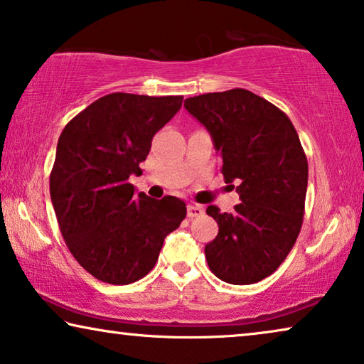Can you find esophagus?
<instances>
[{"label":"esophagus","mask_w":364,"mask_h":364,"mask_svg":"<svg viewBox=\"0 0 364 364\" xmlns=\"http://www.w3.org/2000/svg\"><path fill=\"white\" fill-rule=\"evenodd\" d=\"M204 214V210H203V208H200V205H198V204H189L188 205V217H199V215H203Z\"/></svg>","instance_id":"obj_1"}]
</instances>
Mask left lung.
Listing matches in <instances>:
<instances>
[{
	"label": "left lung",
	"mask_w": 364,
	"mask_h": 364,
	"mask_svg": "<svg viewBox=\"0 0 364 364\" xmlns=\"http://www.w3.org/2000/svg\"><path fill=\"white\" fill-rule=\"evenodd\" d=\"M184 107L208 129L224 180L240 196L232 214L205 209L219 225L204 248L209 268L225 283H258L279 268L302 227L309 168L299 135L283 111L243 88L188 97Z\"/></svg>",
	"instance_id": "obj_1"
}]
</instances>
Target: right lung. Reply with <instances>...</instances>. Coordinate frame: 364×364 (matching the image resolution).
<instances>
[{"instance_id":"obj_1","label":"right lung","mask_w":364,"mask_h":364,"mask_svg":"<svg viewBox=\"0 0 364 364\" xmlns=\"http://www.w3.org/2000/svg\"><path fill=\"white\" fill-rule=\"evenodd\" d=\"M183 96L111 93L62 130L50 173L58 227L75 259L102 283L130 284L155 267L186 204L135 194L151 139L180 111Z\"/></svg>"}]
</instances>
